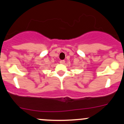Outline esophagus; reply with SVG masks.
I'll return each instance as SVG.
<instances>
[{
	"mask_svg": "<svg viewBox=\"0 0 124 124\" xmlns=\"http://www.w3.org/2000/svg\"><path fill=\"white\" fill-rule=\"evenodd\" d=\"M65 62V61L64 60H61V61H60V63H61V64H64Z\"/></svg>",
	"mask_w": 124,
	"mask_h": 124,
	"instance_id": "esophagus-1",
	"label": "esophagus"
}]
</instances>
